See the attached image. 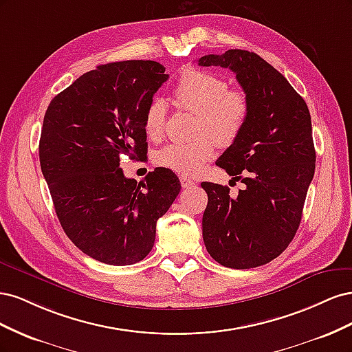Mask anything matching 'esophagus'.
<instances>
[{
	"label": "esophagus",
	"mask_w": 352,
	"mask_h": 352,
	"mask_svg": "<svg viewBox=\"0 0 352 352\" xmlns=\"http://www.w3.org/2000/svg\"><path fill=\"white\" fill-rule=\"evenodd\" d=\"M180 185H182V188H190L195 185V180H192L190 177H186V176H180Z\"/></svg>",
	"instance_id": "obj_1"
}]
</instances>
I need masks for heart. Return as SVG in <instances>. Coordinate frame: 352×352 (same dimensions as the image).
I'll return each mask as SVG.
<instances>
[{
    "mask_svg": "<svg viewBox=\"0 0 352 352\" xmlns=\"http://www.w3.org/2000/svg\"><path fill=\"white\" fill-rule=\"evenodd\" d=\"M173 101L179 109L197 114V140L173 142L157 153L162 167L184 176H195L216 151V142L228 146L235 142L250 119L251 104L247 94L229 89V82L219 74L185 69L173 89ZM166 102L154 98L145 110L144 131L151 141L162 140L166 122Z\"/></svg>",
    "mask_w": 352,
    "mask_h": 352,
    "instance_id": "heart-1",
    "label": "heart"
}]
</instances>
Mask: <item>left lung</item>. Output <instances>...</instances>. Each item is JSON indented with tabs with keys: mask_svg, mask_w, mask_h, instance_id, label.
Returning <instances> with one entry per match:
<instances>
[{
	"mask_svg": "<svg viewBox=\"0 0 352 352\" xmlns=\"http://www.w3.org/2000/svg\"><path fill=\"white\" fill-rule=\"evenodd\" d=\"M198 65L230 69L251 104L245 129L216 162L245 188L230 197L228 186L201 184L208 195L202 238L225 267H258L279 257L301 223L316 168L311 116L283 74L255 52L229 50Z\"/></svg>",
	"mask_w": 352,
	"mask_h": 352,
	"instance_id": "8db88e82",
	"label": "left lung"
}]
</instances>
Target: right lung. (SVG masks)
Segmentation results:
<instances>
[{"label": "right lung", "instance_id": "add662e5", "mask_svg": "<svg viewBox=\"0 0 352 352\" xmlns=\"http://www.w3.org/2000/svg\"><path fill=\"white\" fill-rule=\"evenodd\" d=\"M168 79L151 60L109 63L56 95L44 116L39 162L63 230L89 257L111 265L144 260L157 220L180 192L172 170L127 179L122 155L146 157L144 116Z\"/></svg>", "mask_w": 352, "mask_h": 352}]
</instances>
